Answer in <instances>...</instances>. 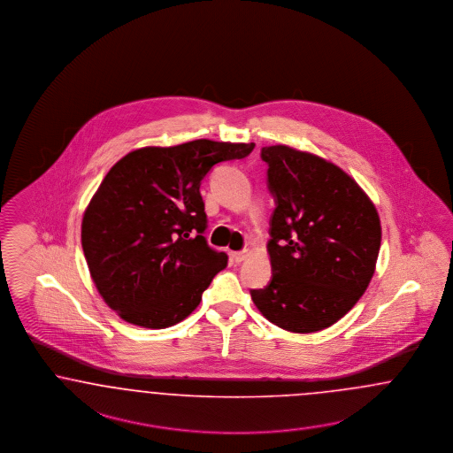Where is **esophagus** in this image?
Masks as SVG:
<instances>
[{
  "instance_id": "esophagus-1",
  "label": "esophagus",
  "mask_w": 453,
  "mask_h": 453,
  "mask_svg": "<svg viewBox=\"0 0 453 453\" xmlns=\"http://www.w3.org/2000/svg\"><path fill=\"white\" fill-rule=\"evenodd\" d=\"M246 257H248V250H242V251H235V253H233V261L237 263V265H239V263H242Z\"/></svg>"
}]
</instances>
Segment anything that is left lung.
<instances>
[{"mask_svg":"<svg viewBox=\"0 0 453 453\" xmlns=\"http://www.w3.org/2000/svg\"><path fill=\"white\" fill-rule=\"evenodd\" d=\"M266 183L274 200L268 251L272 281L251 290L274 326L310 334L334 326L367 288L380 248L372 202L334 163L265 146Z\"/></svg>","mask_w":453,"mask_h":453,"instance_id":"8db88e82","label":"left lung"}]
</instances>
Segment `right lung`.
I'll return each mask as SVG.
<instances>
[{"mask_svg": "<svg viewBox=\"0 0 453 453\" xmlns=\"http://www.w3.org/2000/svg\"><path fill=\"white\" fill-rule=\"evenodd\" d=\"M254 143L196 140L127 153L108 172L82 219V250L109 307L129 324L175 326L188 317L227 254L207 244L200 183Z\"/></svg>", "mask_w": 453, "mask_h": 453, "instance_id": "add662e5", "label": "right lung"}]
</instances>
